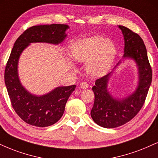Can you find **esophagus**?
I'll return each instance as SVG.
<instances>
[{
    "mask_svg": "<svg viewBox=\"0 0 158 158\" xmlns=\"http://www.w3.org/2000/svg\"><path fill=\"white\" fill-rule=\"evenodd\" d=\"M80 87L82 89H87L88 87V84L85 81H82V82L80 83Z\"/></svg>",
    "mask_w": 158,
    "mask_h": 158,
    "instance_id": "obj_1",
    "label": "esophagus"
}]
</instances>
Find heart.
<instances>
[{
	"label": "heart",
	"mask_w": 158,
	"mask_h": 158,
	"mask_svg": "<svg viewBox=\"0 0 158 158\" xmlns=\"http://www.w3.org/2000/svg\"><path fill=\"white\" fill-rule=\"evenodd\" d=\"M74 60L87 62V70L94 77H101L109 71L116 56V47L112 40L101 36L85 38L72 47Z\"/></svg>",
	"instance_id": "b5f03b06"
}]
</instances>
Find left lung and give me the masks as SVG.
<instances>
[{"label":"left lung","instance_id":"left-lung-1","mask_svg":"<svg viewBox=\"0 0 158 158\" xmlns=\"http://www.w3.org/2000/svg\"><path fill=\"white\" fill-rule=\"evenodd\" d=\"M124 39V54L113 71L97 79L92 87L95 95L90 115L94 122L104 128H115L130 121L143 107L152 83V71L143 40L128 28L118 26ZM135 61L138 68V85L133 93L126 98H113L108 90V83L113 72L124 59Z\"/></svg>","mask_w":158,"mask_h":158}]
</instances>
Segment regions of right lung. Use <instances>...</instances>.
I'll return each instance as SVG.
<instances>
[{
    "instance_id": "1",
    "label": "right lung",
    "mask_w": 158,
    "mask_h": 158,
    "mask_svg": "<svg viewBox=\"0 0 158 158\" xmlns=\"http://www.w3.org/2000/svg\"><path fill=\"white\" fill-rule=\"evenodd\" d=\"M68 28L65 24L40 25L28 28L15 41L7 62L4 80L11 103L19 117L32 126L45 127L57 122L76 85L57 87L42 96L32 94L23 86L19 79V59L31 43H62L67 37L65 31Z\"/></svg>"
}]
</instances>
